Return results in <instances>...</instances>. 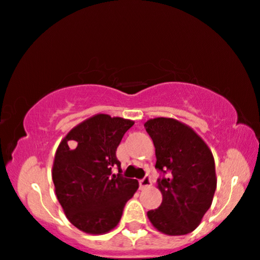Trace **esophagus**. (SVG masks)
<instances>
[{
  "instance_id": "obj_1",
  "label": "esophagus",
  "mask_w": 260,
  "mask_h": 260,
  "mask_svg": "<svg viewBox=\"0 0 260 260\" xmlns=\"http://www.w3.org/2000/svg\"><path fill=\"white\" fill-rule=\"evenodd\" d=\"M151 183H152V181H151V177L145 176L143 180H140L139 181V186L141 189H144V188H147V187H150Z\"/></svg>"
}]
</instances>
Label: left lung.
<instances>
[{"instance_id":"1","label":"left lung","mask_w":260,"mask_h":260,"mask_svg":"<svg viewBox=\"0 0 260 260\" xmlns=\"http://www.w3.org/2000/svg\"><path fill=\"white\" fill-rule=\"evenodd\" d=\"M144 126L156 149V168L166 174L157 186L162 204L147 217L163 234H188L211 206L217 186L211 150L193 128L175 119L156 117Z\"/></svg>"}]
</instances>
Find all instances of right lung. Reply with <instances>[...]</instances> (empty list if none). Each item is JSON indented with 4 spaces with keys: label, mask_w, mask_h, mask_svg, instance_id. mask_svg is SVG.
<instances>
[{
    "label": "right lung",
    "mask_w": 260,
    "mask_h": 260,
    "mask_svg": "<svg viewBox=\"0 0 260 260\" xmlns=\"http://www.w3.org/2000/svg\"><path fill=\"white\" fill-rule=\"evenodd\" d=\"M134 121L97 114L77 124L58 145L52 164L55 193L66 217L79 231L100 235L119 224L126 203L137 192L134 179L121 173L116 149ZM75 143L72 149L70 143Z\"/></svg>",
    "instance_id": "obj_1"
}]
</instances>
